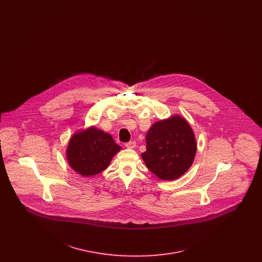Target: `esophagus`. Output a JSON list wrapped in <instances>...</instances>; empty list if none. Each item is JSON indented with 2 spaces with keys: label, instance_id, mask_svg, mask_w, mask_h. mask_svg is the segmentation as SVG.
<instances>
[{
  "label": "esophagus",
  "instance_id": "1",
  "mask_svg": "<svg viewBox=\"0 0 262 262\" xmlns=\"http://www.w3.org/2000/svg\"><path fill=\"white\" fill-rule=\"evenodd\" d=\"M125 146L126 148L133 149V148H135V147L137 146V143H136V141H129V142H126V143H125Z\"/></svg>",
  "mask_w": 262,
  "mask_h": 262
}]
</instances>
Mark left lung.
I'll return each instance as SVG.
<instances>
[{"label":"left lung","mask_w":262,"mask_h":262,"mask_svg":"<svg viewBox=\"0 0 262 262\" xmlns=\"http://www.w3.org/2000/svg\"><path fill=\"white\" fill-rule=\"evenodd\" d=\"M146 151L141 158L162 181H174L192 165L198 149L194 133L187 120L174 114L150 126Z\"/></svg>","instance_id":"1"}]
</instances>
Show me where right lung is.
Masks as SVG:
<instances>
[{"mask_svg":"<svg viewBox=\"0 0 262 262\" xmlns=\"http://www.w3.org/2000/svg\"><path fill=\"white\" fill-rule=\"evenodd\" d=\"M121 149L111 135L91 125L70 138L66 154L69 165L77 174L93 177L104 171Z\"/></svg>","mask_w":262,"mask_h":262,"instance_id":"right-lung-1","label":"right lung"}]
</instances>
